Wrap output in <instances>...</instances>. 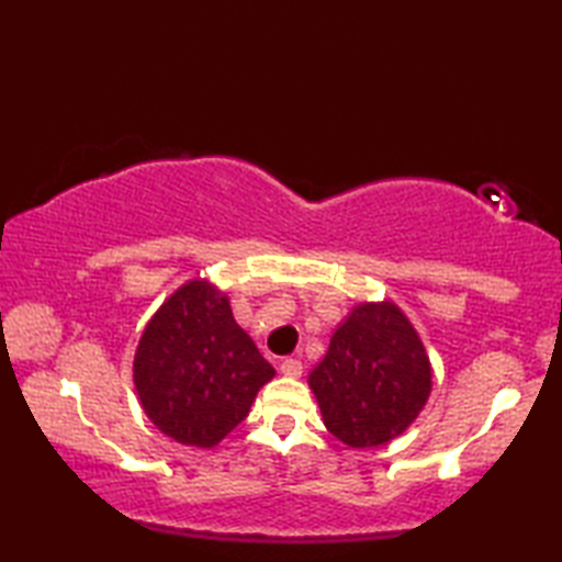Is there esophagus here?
<instances>
[{
    "label": "esophagus",
    "mask_w": 562,
    "mask_h": 562,
    "mask_svg": "<svg viewBox=\"0 0 562 562\" xmlns=\"http://www.w3.org/2000/svg\"><path fill=\"white\" fill-rule=\"evenodd\" d=\"M280 372L284 374V376H302V372H304V367H302V362L300 360H282L280 362Z\"/></svg>",
    "instance_id": "obj_1"
}]
</instances>
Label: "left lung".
Masks as SVG:
<instances>
[{
	"mask_svg": "<svg viewBox=\"0 0 562 562\" xmlns=\"http://www.w3.org/2000/svg\"><path fill=\"white\" fill-rule=\"evenodd\" d=\"M308 386L328 432L364 449L405 432L429 396L432 369L396 304H360L333 333Z\"/></svg>",
	"mask_w": 562,
	"mask_h": 562,
	"instance_id": "1",
	"label": "left lung"
}]
</instances>
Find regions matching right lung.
I'll return each mask as SVG.
<instances>
[{
    "mask_svg": "<svg viewBox=\"0 0 562 562\" xmlns=\"http://www.w3.org/2000/svg\"><path fill=\"white\" fill-rule=\"evenodd\" d=\"M274 376L207 280L173 292L142 333L135 386L149 420L188 447L210 449L250 411Z\"/></svg>",
    "mask_w": 562,
    "mask_h": 562,
    "instance_id": "right-lung-1",
    "label": "right lung"
}]
</instances>
